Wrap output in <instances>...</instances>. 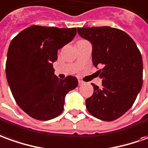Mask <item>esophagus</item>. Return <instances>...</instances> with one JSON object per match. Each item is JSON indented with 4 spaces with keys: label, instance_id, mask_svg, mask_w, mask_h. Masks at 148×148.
<instances>
[{
    "label": "esophagus",
    "instance_id": "obj_1",
    "mask_svg": "<svg viewBox=\"0 0 148 148\" xmlns=\"http://www.w3.org/2000/svg\"><path fill=\"white\" fill-rule=\"evenodd\" d=\"M83 84H84V81H82V80H79V85H83Z\"/></svg>",
    "mask_w": 148,
    "mask_h": 148
}]
</instances>
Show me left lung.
<instances>
[{"label": "left lung", "instance_id": "left-lung-1", "mask_svg": "<svg viewBox=\"0 0 148 148\" xmlns=\"http://www.w3.org/2000/svg\"><path fill=\"white\" fill-rule=\"evenodd\" d=\"M80 37L92 45V59L102 79L94 84L93 94L85 100L89 114L103 121L120 118L133 106L143 85L141 53L131 38L110 26L77 28Z\"/></svg>", "mask_w": 148, "mask_h": 148}]
</instances>
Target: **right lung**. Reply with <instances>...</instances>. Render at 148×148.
<instances>
[{
  "instance_id": "right-lung-1",
  "label": "right lung",
  "mask_w": 148,
  "mask_h": 148,
  "mask_svg": "<svg viewBox=\"0 0 148 148\" xmlns=\"http://www.w3.org/2000/svg\"><path fill=\"white\" fill-rule=\"evenodd\" d=\"M76 28L31 25L10 42L5 65L7 81L19 107L31 118L55 119L64 110L65 96L78 80L68 76L59 80L53 63L57 51L72 41Z\"/></svg>"
}]
</instances>
